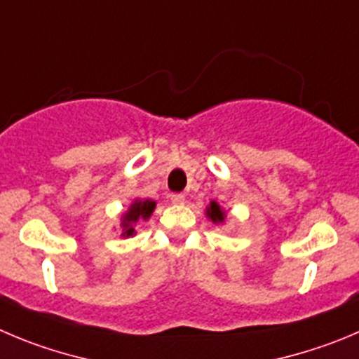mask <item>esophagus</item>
Wrapping results in <instances>:
<instances>
[{
    "mask_svg": "<svg viewBox=\"0 0 359 359\" xmlns=\"http://www.w3.org/2000/svg\"><path fill=\"white\" fill-rule=\"evenodd\" d=\"M184 200H186V198H184V195H172V196H170V202H172L173 205H182Z\"/></svg>",
    "mask_w": 359,
    "mask_h": 359,
    "instance_id": "34e87169",
    "label": "esophagus"
}]
</instances>
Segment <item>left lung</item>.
I'll return each mask as SVG.
<instances>
[{
  "label": "left lung",
  "mask_w": 359,
  "mask_h": 359,
  "mask_svg": "<svg viewBox=\"0 0 359 359\" xmlns=\"http://www.w3.org/2000/svg\"><path fill=\"white\" fill-rule=\"evenodd\" d=\"M205 216L212 221L214 225H223L226 219V212L225 209L216 202V200H210V203L207 205L205 209Z\"/></svg>",
  "instance_id": "obj_1"
}]
</instances>
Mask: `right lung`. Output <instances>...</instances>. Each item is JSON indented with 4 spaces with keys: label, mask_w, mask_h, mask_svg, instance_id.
<instances>
[{
    "label": "right lung",
    "mask_w": 359,
    "mask_h": 359,
    "mask_svg": "<svg viewBox=\"0 0 359 359\" xmlns=\"http://www.w3.org/2000/svg\"><path fill=\"white\" fill-rule=\"evenodd\" d=\"M156 205L157 203L150 198H134L133 202H130L129 209H127L126 212L120 214V237H122V239H129V237L136 236V229L142 225L143 221H149L150 217H152Z\"/></svg>",
    "instance_id": "add662e5"
}]
</instances>
